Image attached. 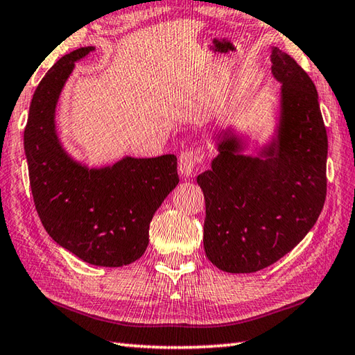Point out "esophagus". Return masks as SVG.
Returning <instances> with one entry per match:
<instances>
[{"instance_id": "34e87169", "label": "esophagus", "mask_w": 355, "mask_h": 355, "mask_svg": "<svg viewBox=\"0 0 355 355\" xmlns=\"http://www.w3.org/2000/svg\"><path fill=\"white\" fill-rule=\"evenodd\" d=\"M205 162V153L200 146H191L182 150L178 158V171L183 177H189L195 172V169Z\"/></svg>"}]
</instances>
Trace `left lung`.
<instances>
[{
  "mask_svg": "<svg viewBox=\"0 0 355 355\" xmlns=\"http://www.w3.org/2000/svg\"><path fill=\"white\" fill-rule=\"evenodd\" d=\"M282 82L277 146L244 157L238 141L218 137L212 169L200 173L206 201L205 250L227 273H254L293 250L318 221L327 198L328 135L313 80L294 59L273 50Z\"/></svg>",
  "mask_w": 355,
  "mask_h": 355,
  "instance_id": "left-lung-1",
  "label": "left lung"
}]
</instances>
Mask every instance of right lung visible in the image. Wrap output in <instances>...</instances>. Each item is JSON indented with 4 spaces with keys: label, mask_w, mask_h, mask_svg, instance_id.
I'll return each instance as SVG.
<instances>
[{
    "label": "right lung",
    "mask_w": 355,
    "mask_h": 355,
    "mask_svg": "<svg viewBox=\"0 0 355 355\" xmlns=\"http://www.w3.org/2000/svg\"><path fill=\"white\" fill-rule=\"evenodd\" d=\"M93 47L62 56L35 89L24 130L28 178L36 212L56 243L93 266L122 267L149 243V224L178 184L177 157L131 158L87 169L70 160L55 132L58 97L74 61Z\"/></svg>",
    "instance_id": "obj_1"
}]
</instances>
